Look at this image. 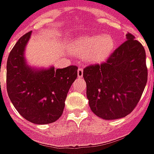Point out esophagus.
<instances>
[{"mask_svg":"<svg viewBox=\"0 0 154 154\" xmlns=\"http://www.w3.org/2000/svg\"><path fill=\"white\" fill-rule=\"evenodd\" d=\"M77 77H83V69L82 68H78L77 70Z\"/></svg>","mask_w":154,"mask_h":154,"instance_id":"obj_1","label":"esophagus"}]
</instances>
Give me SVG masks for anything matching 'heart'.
<instances>
[{"label": "heart", "instance_id": "1", "mask_svg": "<svg viewBox=\"0 0 154 154\" xmlns=\"http://www.w3.org/2000/svg\"><path fill=\"white\" fill-rule=\"evenodd\" d=\"M115 47V40L110 35H85L77 38L72 45L74 53L86 55L91 63H100L106 58Z\"/></svg>", "mask_w": 154, "mask_h": 154}]
</instances>
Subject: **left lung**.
I'll list each match as a JSON object with an SVG mask.
<instances>
[{
  "label": "left lung",
  "mask_w": 154,
  "mask_h": 154,
  "mask_svg": "<svg viewBox=\"0 0 154 154\" xmlns=\"http://www.w3.org/2000/svg\"><path fill=\"white\" fill-rule=\"evenodd\" d=\"M106 62L85 67L91 110L105 119L123 118L139 103L148 80L144 48L130 33Z\"/></svg>",
  "instance_id": "1"
}]
</instances>
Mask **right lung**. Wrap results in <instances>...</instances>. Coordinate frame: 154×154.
I'll use <instances>...</instances> for the list:
<instances>
[{"instance_id":"obj_1","label":"right lung","mask_w":154,"mask_h":154,"mask_svg":"<svg viewBox=\"0 0 154 154\" xmlns=\"http://www.w3.org/2000/svg\"><path fill=\"white\" fill-rule=\"evenodd\" d=\"M32 31L15 44L6 63L9 98L20 116L37 125L55 122L63 115L65 100L77 77V66L55 69H36L27 65L25 48Z\"/></svg>"}]
</instances>
